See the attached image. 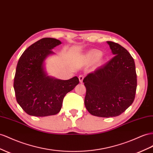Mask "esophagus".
I'll return each instance as SVG.
<instances>
[{"instance_id":"34e87169","label":"esophagus","mask_w":153,"mask_h":153,"mask_svg":"<svg viewBox=\"0 0 153 153\" xmlns=\"http://www.w3.org/2000/svg\"><path fill=\"white\" fill-rule=\"evenodd\" d=\"M78 78H79L80 82H83L84 78V75H80L79 76H78Z\"/></svg>"}]
</instances>
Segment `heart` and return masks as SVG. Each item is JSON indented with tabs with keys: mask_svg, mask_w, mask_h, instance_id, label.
<instances>
[{
	"mask_svg": "<svg viewBox=\"0 0 153 153\" xmlns=\"http://www.w3.org/2000/svg\"><path fill=\"white\" fill-rule=\"evenodd\" d=\"M101 53L97 50H91L86 53L85 59L88 61H94L100 56Z\"/></svg>",
	"mask_w": 153,
	"mask_h": 153,
	"instance_id": "b5f03b06",
	"label": "heart"
}]
</instances>
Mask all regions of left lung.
I'll return each instance as SVG.
<instances>
[{
    "label": "left lung",
    "mask_w": 153,
    "mask_h": 153,
    "mask_svg": "<svg viewBox=\"0 0 153 153\" xmlns=\"http://www.w3.org/2000/svg\"><path fill=\"white\" fill-rule=\"evenodd\" d=\"M114 56L89 73L83 80L86 88L84 104L90 114L109 118L119 116L134 100L137 86L133 58L124 48L107 41Z\"/></svg>",
    "instance_id": "obj_1"
}]
</instances>
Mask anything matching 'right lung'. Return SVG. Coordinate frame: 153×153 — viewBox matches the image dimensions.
I'll return each instance as SVG.
<instances>
[{
	"instance_id": "right-lung-1",
	"label": "right lung",
	"mask_w": 153,
	"mask_h": 153,
	"mask_svg": "<svg viewBox=\"0 0 153 153\" xmlns=\"http://www.w3.org/2000/svg\"><path fill=\"white\" fill-rule=\"evenodd\" d=\"M60 44L55 39H42L28 47L19 60L13 84L16 99L31 116L59 113L65 94L79 83L77 76L63 80L48 76L45 71V60Z\"/></svg>"
}]
</instances>
